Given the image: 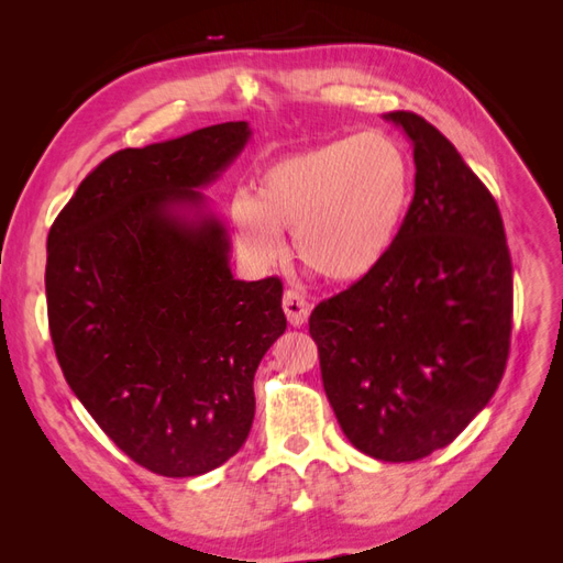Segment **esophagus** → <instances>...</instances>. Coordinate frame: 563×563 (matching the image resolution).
I'll return each mask as SVG.
<instances>
[{
	"label": "esophagus",
	"instance_id": "34e87169",
	"mask_svg": "<svg viewBox=\"0 0 563 563\" xmlns=\"http://www.w3.org/2000/svg\"><path fill=\"white\" fill-rule=\"evenodd\" d=\"M282 305H284L286 319H288V323H291V327H302V323L308 321L310 305H308V300H305V296L300 291H294V288H291V291H286Z\"/></svg>",
	"mask_w": 563,
	"mask_h": 563
}]
</instances>
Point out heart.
<instances>
[{
	"mask_svg": "<svg viewBox=\"0 0 563 563\" xmlns=\"http://www.w3.org/2000/svg\"><path fill=\"white\" fill-rule=\"evenodd\" d=\"M416 187L413 162L383 131L321 143L272 162L253 197L232 207L240 246L258 263L284 253L296 234L298 258L323 279L354 284L397 246Z\"/></svg>",
	"mask_w": 563,
	"mask_h": 563,
	"instance_id": "obj_1",
	"label": "heart"
}]
</instances>
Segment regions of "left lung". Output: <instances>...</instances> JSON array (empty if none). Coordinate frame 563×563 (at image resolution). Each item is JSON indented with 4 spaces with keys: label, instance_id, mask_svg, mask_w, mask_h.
<instances>
[{
    "label": "left lung",
    "instance_id": "left-lung-1",
    "mask_svg": "<svg viewBox=\"0 0 563 563\" xmlns=\"http://www.w3.org/2000/svg\"><path fill=\"white\" fill-rule=\"evenodd\" d=\"M416 195L383 265L310 314L321 380L354 449L411 463L449 446L496 395L512 335L500 209L453 143L416 112Z\"/></svg>",
    "mask_w": 563,
    "mask_h": 563
}]
</instances>
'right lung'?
<instances>
[{"label":"right lung","instance_id":"obj_1","mask_svg":"<svg viewBox=\"0 0 563 563\" xmlns=\"http://www.w3.org/2000/svg\"><path fill=\"white\" fill-rule=\"evenodd\" d=\"M207 126L100 162L46 240L48 331L67 385L133 463L199 476L244 446L253 376L286 331L279 277L240 282L199 187L249 141Z\"/></svg>","mask_w":563,"mask_h":563}]
</instances>
